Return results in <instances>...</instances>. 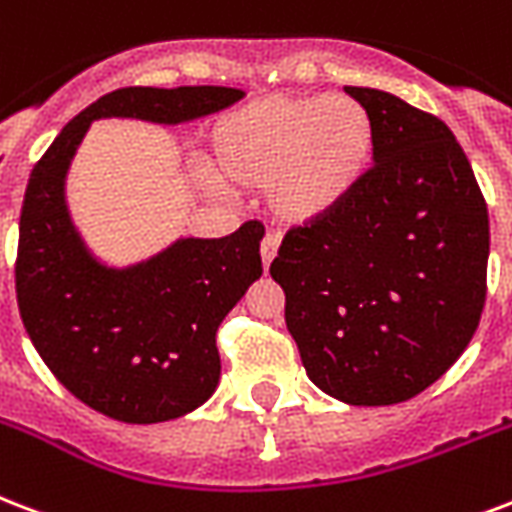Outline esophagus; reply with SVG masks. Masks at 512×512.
<instances>
[{
    "label": "esophagus",
    "instance_id": "1",
    "mask_svg": "<svg viewBox=\"0 0 512 512\" xmlns=\"http://www.w3.org/2000/svg\"><path fill=\"white\" fill-rule=\"evenodd\" d=\"M276 252H279V239H276L273 233H268L263 239V244H260V257H263L265 271H268V265H271V260L276 257Z\"/></svg>",
    "mask_w": 512,
    "mask_h": 512
}]
</instances>
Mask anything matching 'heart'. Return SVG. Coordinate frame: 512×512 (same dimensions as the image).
Masks as SVG:
<instances>
[{"label":"heart","instance_id":"b5f03b06","mask_svg":"<svg viewBox=\"0 0 512 512\" xmlns=\"http://www.w3.org/2000/svg\"><path fill=\"white\" fill-rule=\"evenodd\" d=\"M376 155V123L351 96H271L212 126V187L265 190L284 228L327 220L357 193Z\"/></svg>","mask_w":512,"mask_h":512}]
</instances>
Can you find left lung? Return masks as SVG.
I'll return each mask as SVG.
<instances>
[{
	"mask_svg": "<svg viewBox=\"0 0 512 512\" xmlns=\"http://www.w3.org/2000/svg\"><path fill=\"white\" fill-rule=\"evenodd\" d=\"M343 91L373 115V169L338 212L284 236L271 276L308 378L346 405H395L435 384L481 322L489 212L440 117Z\"/></svg>",
	"mask_w": 512,
	"mask_h": 512,
	"instance_id": "obj_1",
	"label": "left lung"
}]
</instances>
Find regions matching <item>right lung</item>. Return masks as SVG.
Here are the masks:
<instances>
[{
	"label": "right lung",
	"mask_w": 512,
	"mask_h": 512,
	"mask_svg": "<svg viewBox=\"0 0 512 512\" xmlns=\"http://www.w3.org/2000/svg\"><path fill=\"white\" fill-rule=\"evenodd\" d=\"M247 96L222 85L120 88L61 128L26 185L15 290L42 362L77 400L126 424L195 411L220 384L217 327L263 273L260 222L222 239L179 236L155 255L112 265L88 247L66 177L93 120L182 126Z\"/></svg>",
	"instance_id": "add662e5"
}]
</instances>
